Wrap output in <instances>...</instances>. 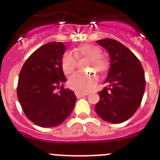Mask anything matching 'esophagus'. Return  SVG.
Segmentation results:
<instances>
[{
    "mask_svg": "<svg viewBox=\"0 0 160 160\" xmlns=\"http://www.w3.org/2000/svg\"><path fill=\"white\" fill-rule=\"evenodd\" d=\"M75 95H76V97H77L78 99H80V98L84 97L85 95H84V94H81V93H79V92H75Z\"/></svg>",
    "mask_w": 160,
    "mask_h": 160,
    "instance_id": "esophagus-1",
    "label": "esophagus"
}]
</instances>
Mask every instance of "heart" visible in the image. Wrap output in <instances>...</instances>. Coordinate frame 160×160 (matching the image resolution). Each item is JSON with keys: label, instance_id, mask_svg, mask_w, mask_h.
<instances>
[{"label": "heart", "instance_id": "1", "mask_svg": "<svg viewBox=\"0 0 160 160\" xmlns=\"http://www.w3.org/2000/svg\"><path fill=\"white\" fill-rule=\"evenodd\" d=\"M74 56L70 52H65L61 56L60 65L63 73L70 75L75 72L77 68V60L88 59L87 68L97 70L103 74L107 69V63L103 59L101 51L94 45H81L74 51ZM98 78L95 75H85L84 73H76L69 79L68 85L70 89L79 93H88L92 91L97 85Z\"/></svg>", "mask_w": 160, "mask_h": 160}]
</instances>
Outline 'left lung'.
I'll return each mask as SVG.
<instances>
[{
  "instance_id": "8db88e82",
  "label": "left lung",
  "mask_w": 160,
  "mask_h": 160,
  "mask_svg": "<svg viewBox=\"0 0 160 160\" xmlns=\"http://www.w3.org/2000/svg\"><path fill=\"white\" fill-rule=\"evenodd\" d=\"M96 43L108 51L110 68L105 81L107 85L99 92L95 112L105 121L122 123L141 104L145 89L144 69L135 55L119 41L102 39Z\"/></svg>"
}]
</instances>
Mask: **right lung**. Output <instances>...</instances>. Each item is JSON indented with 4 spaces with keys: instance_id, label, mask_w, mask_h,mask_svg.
I'll return each mask as SVG.
<instances>
[{
    "instance_id": "add662e5",
    "label": "right lung",
    "mask_w": 160,
    "mask_h": 160,
    "mask_svg": "<svg viewBox=\"0 0 160 160\" xmlns=\"http://www.w3.org/2000/svg\"><path fill=\"white\" fill-rule=\"evenodd\" d=\"M65 51L63 42L53 41L41 46L29 56L19 75V102L26 117L38 126H57L75 106V93L64 88L66 78L60 60Z\"/></svg>"
}]
</instances>
